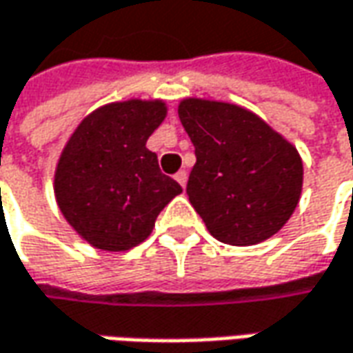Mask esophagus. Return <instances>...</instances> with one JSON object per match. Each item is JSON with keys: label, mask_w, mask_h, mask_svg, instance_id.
<instances>
[{"label": "esophagus", "mask_w": 353, "mask_h": 353, "mask_svg": "<svg viewBox=\"0 0 353 353\" xmlns=\"http://www.w3.org/2000/svg\"><path fill=\"white\" fill-rule=\"evenodd\" d=\"M176 181L181 188H185V183H188V172L185 170H179L176 174Z\"/></svg>", "instance_id": "esophagus-1"}]
</instances>
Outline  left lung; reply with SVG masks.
Segmentation results:
<instances>
[{
    "instance_id": "1",
    "label": "left lung",
    "mask_w": 353,
    "mask_h": 353,
    "mask_svg": "<svg viewBox=\"0 0 353 353\" xmlns=\"http://www.w3.org/2000/svg\"><path fill=\"white\" fill-rule=\"evenodd\" d=\"M177 115L197 156L189 201L207 230L230 246H252L279 232L301 199L297 148L240 105L185 97Z\"/></svg>"
}]
</instances>
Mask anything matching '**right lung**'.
<instances>
[{"label": "right lung", "mask_w": 353, "mask_h": 353, "mask_svg": "<svg viewBox=\"0 0 353 353\" xmlns=\"http://www.w3.org/2000/svg\"><path fill=\"white\" fill-rule=\"evenodd\" d=\"M162 99L107 103L81 119L54 170V197L68 225L93 248L125 252L152 232L160 211L181 193L146 140L162 125Z\"/></svg>", "instance_id": "add662e5"}]
</instances>
